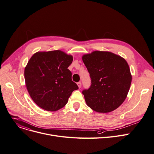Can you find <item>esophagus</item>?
I'll return each mask as SVG.
<instances>
[{
	"label": "esophagus",
	"mask_w": 154,
	"mask_h": 154,
	"mask_svg": "<svg viewBox=\"0 0 154 154\" xmlns=\"http://www.w3.org/2000/svg\"><path fill=\"white\" fill-rule=\"evenodd\" d=\"M77 85H78V87H79V88H81L82 84H81L80 82H78V83H77Z\"/></svg>",
	"instance_id": "34e87169"
}]
</instances>
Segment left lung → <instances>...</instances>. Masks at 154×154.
I'll list each match as a JSON object with an SVG mask.
<instances>
[{
  "instance_id": "obj_1",
  "label": "left lung",
  "mask_w": 154,
  "mask_h": 154,
  "mask_svg": "<svg viewBox=\"0 0 154 154\" xmlns=\"http://www.w3.org/2000/svg\"><path fill=\"white\" fill-rule=\"evenodd\" d=\"M91 84L82 94L87 106L98 112L106 113L118 108L127 97L132 81L126 60L109 51H95L84 54Z\"/></svg>"
}]
</instances>
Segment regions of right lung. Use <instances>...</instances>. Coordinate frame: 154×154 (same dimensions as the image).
<instances>
[{"label":"right lung","instance_id":"1","mask_svg":"<svg viewBox=\"0 0 154 154\" xmlns=\"http://www.w3.org/2000/svg\"><path fill=\"white\" fill-rule=\"evenodd\" d=\"M73 56L60 50L38 51L25 68V85L35 103L42 109L55 111L63 108L72 91L79 88L67 69Z\"/></svg>","mask_w":154,"mask_h":154}]
</instances>
